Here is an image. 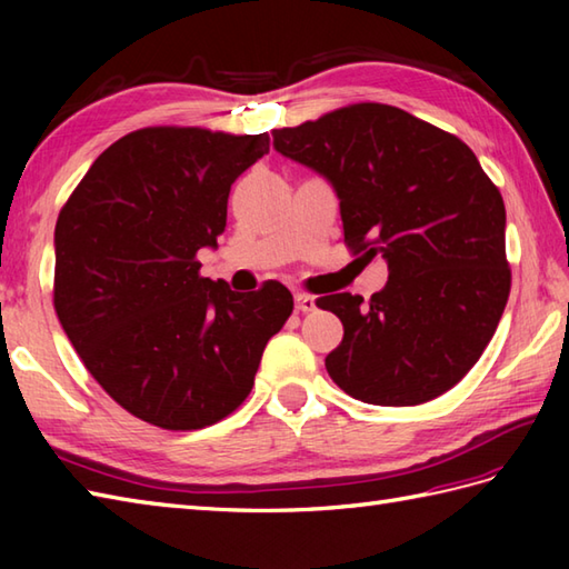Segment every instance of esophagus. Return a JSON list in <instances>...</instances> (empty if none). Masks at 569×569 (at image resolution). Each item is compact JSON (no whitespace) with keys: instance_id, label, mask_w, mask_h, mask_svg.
<instances>
[{"instance_id":"esophagus-1","label":"esophagus","mask_w":569,"mask_h":569,"mask_svg":"<svg viewBox=\"0 0 569 569\" xmlns=\"http://www.w3.org/2000/svg\"><path fill=\"white\" fill-rule=\"evenodd\" d=\"M296 310H298V312L316 310V296H310V293H296Z\"/></svg>"}]
</instances>
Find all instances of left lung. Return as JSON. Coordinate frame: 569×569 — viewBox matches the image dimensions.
<instances>
[{
	"label": "left lung",
	"mask_w": 569,
	"mask_h": 569,
	"mask_svg": "<svg viewBox=\"0 0 569 569\" xmlns=\"http://www.w3.org/2000/svg\"><path fill=\"white\" fill-rule=\"evenodd\" d=\"M273 149L328 180L347 247L389 266L369 303L318 298L345 325L325 359L332 381L373 406H418L450 391L487 349L511 291L503 200L477 156L377 102L273 129Z\"/></svg>",
	"instance_id": "1"
}]
</instances>
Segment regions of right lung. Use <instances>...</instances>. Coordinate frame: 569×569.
<instances>
[{"label": "right lung", "instance_id": "right-lung-1", "mask_svg": "<svg viewBox=\"0 0 569 569\" xmlns=\"http://www.w3.org/2000/svg\"><path fill=\"white\" fill-rule=\"evenodd\" d=\"M263 153L269 134L131 131L58 214V320L94 381L151 426L198 430L232 413L293 312L278 281L234 293L196 259L217 247L229 188Z\"/></svg>", "mask_w": 569, "mask_h": 569}]
</instances>
